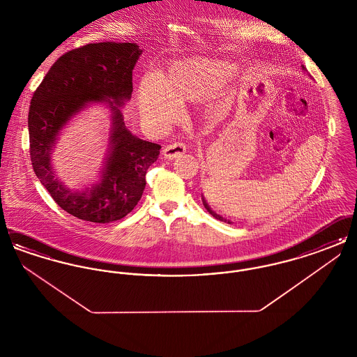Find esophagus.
I'll use <instances>...</instances> for the list:
<instances>
[{
    "mask_svg": "<svg viewBox=\"0 0 357 357\" xmlns=\"http://www.w3.org/2000/svg\"><path fill=\"white\" fill-rule=\"evenodd\" d=\"M185 153H186V144L182 143V142L171 143L169 146L163 147V150H162V155L166 159H175V158H179L181 155H183Z\"/></svg>",
    "mask_w": 357,
    "mask_h": 357,
    "instance_id": "1",
    "label": "esophagus"
}]
</instances>
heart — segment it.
Wrapping results in <instances>:
<instances>
[{"label": "heart", "mask_w": 357, "mask_h": 357, "mask_svg": "<svg viewBox=\"0 0 357 357\" xmlns=\"http://www.w3.org/2000/svg\"><path fill=\"white\" fill-rule=\"evenodd\" d=\"M236 66L211 59L178 61L156 75L144 77L136 91L140 115L153 124L174 119L176 105L202 102L218 92L236 75Z\"/></svg>", "instance_id": "1"}]
</instances>
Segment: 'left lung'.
Here are the masks:
<instances>
[{
  "label": "left lung",
  "mask_w": 357,
  "mask_h": 357,
  "mask_svg": "<svg viewBox=\"0 0 357 357\" xmlns=\"http://www.w3.org/2000/svg\"><path fill=\"white\" fill-rule=\"evenodd\" d=\"M303 69H305L304 68V66H303ZM202 202H204V208H206V210H207V211H208V213H210V214H211V215H213L215 220H218V221L222 222H227V223H233V222L230 221V220H226V218H223V217L220 215V214H217L215 211H213V210H211V207H210L208 204L206 202V199H204V195H202Z\"/></svg>",
  "instance_id": "obj_1"
}]
</instances>
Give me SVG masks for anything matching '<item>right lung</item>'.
<instances>
[{"label": "right lung", "instance_id": "1", "mask_svg": "<svg viewBox=\"0 0 357 357\" xmlns=\"http://www.w3.org/2000/svg\"><path fill=\"white\" fill-rule=\"evenodd\" d=\"M140 54L135 43L86 44L63 54L34 91L28 115L34 172L53 201L79 220L109 223L124 218L140 201L147 170L159 156L160 146L134 135L120 111L131 99ZM95 102L112 112L107 156L99 181L72 190L55 176L51 153L70 119Z\"/></svg>", "mask_w": 357, "mask_h": 357}]
</instances>
